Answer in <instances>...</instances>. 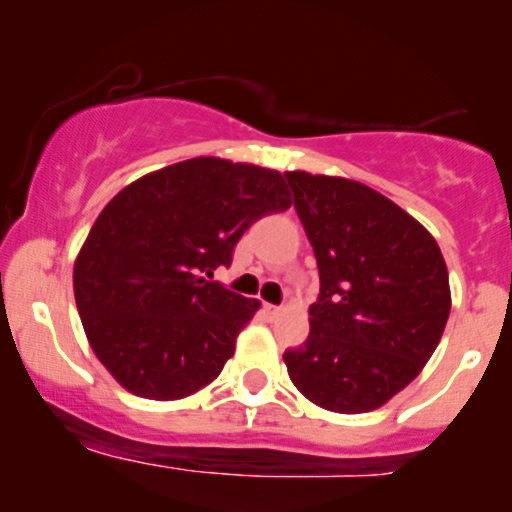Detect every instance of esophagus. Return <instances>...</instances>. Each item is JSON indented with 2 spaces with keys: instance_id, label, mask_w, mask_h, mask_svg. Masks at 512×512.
Returning a JSON list of instances; mask_svg holds the SVG:
<instances>
[{
  "instance_id": "obj_1",
  "label": "esophagus",
  "mask_w": 512,
  "mask_h": 512,
  "mask_svg": "<svg viewBox=\"0 0 512 512\" xmlns=\"http://www.w3.org/2000/svg\"><path fill=\"white\" fill-rule=\"evenodd\" d=\"M267 313L269 315H279L281 308H279V305H267Z\"/></svg>"
}]
</instances>
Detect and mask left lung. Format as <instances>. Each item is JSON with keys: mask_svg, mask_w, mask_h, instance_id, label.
<instances>
[{"mask_svg": "<svg viewBox=\"0 0 512 512\" xmlns=\"http://www.w3.org/2000/svg\"><path fill=\"white\" fill-rule=\"evenodd\" d=\"M284 175L320 272L308 339L284 354L289 378L337 414L383 407L443 337V252L414 216L368 185L303 170Z\"/></svg>", "mask_w": 512, "mask_h": 512, "instance_id": "1", "label": "left lung"}]
</instances>
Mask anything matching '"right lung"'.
Here are the masks:
<instances>
[{
    "label": "right lung",
    "instance_id": "1",
    "mask_svg": "<svg viewBox=\"0 0 512 512\" xmlns=\"http://www.w3.org/2000/svg\"><path fill=\"white\" fill-rule=\"evenodd\" d=\"M291 207L276 170L190 158L105 204L74 262V298L98 361L146 399L195 395L223 370L260 301L209 281L262 216Z\"/></svg>",
    "mask_w": 512,
    "mask_h": 512
}]
</instances>
